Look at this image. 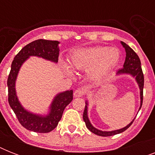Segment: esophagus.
<instances>
[{"label":"esophagus","mask_w":155,"mask_h":155,"mask_svg":"<svg viewBox=\"0 0 155 155\" xmlns=\"http://www.w3.org/2000/svg\"><path fill=\"white\" fill-rule=\"evenodd\" d=\"M84 94V92L83 91L82 89H80V88H78L74 92V97H83Z\"/></svg>","instance_id":"1"}]
</instances>
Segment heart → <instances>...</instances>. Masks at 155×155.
I'll use <instances>...</instances> for the list:
<instances>
[{"label": "heart", "instance_id": "heart-1", "mask_svg": "<svg viewBox=\"0 0 155 155\" xmlns=\"http://www.w3.org/2000/svg\"><path fill=\"white\" fill-rule=\"evenodd\" d=\"M120 59L117 48L108 47H94L75 51L70 57L71 67L79 71H89L90 77L98 80L114 68ZM67 72L71 71L67 69Z\"/></svg>", "mask_w": 155, "mask_h": 155}]
</instances>
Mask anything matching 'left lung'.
Returning <instances> with one entry per match:
<instances>
[{"label": "left lung", "instance_id": "obj_1", "mask_svg": "<svg viewBox=\"0 0 155 155\" xmlns=\"http://www.w3.org/2000/svg\"><path fill=\"white\" fill-rule=\"evenodd\" d=\"M121 44H122V46L124 47V48L125 50L126 57H125V63H124V68L118 71L117 74H130L133 76H134L140 87V97H141V106H140V108H141L142 105V101H143V87H144V75H143V72H142L141 61H140V58L138 57V55L135 53L134 51L131 47H129L124 42H121ZM86 104H87L86 103ZM87 105H85L84 112V114H83V119L84 120L85 125H86L87 128L91 132L95 134L99 135V136H102V137L113 136V135L117 134H120V133L124 132L134 122V120H133L132 122L130 123L127 126H125V127L122 128L120 130H113V131H108V132L107 131H101V130H97V129L94 128L91 125V123H90L89 120H88V117H87Z\"/></svg>", "mask_w": 155, "mask_h": 155}]
</instances>
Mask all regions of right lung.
Returning a JSON list of instances; mask_svg holds the SVG:
<instances>
[{
    "mask_svg": "<svg viewBox=\"0 0 155 155\" xmlns=\"http://www.w3.org/2000/svg\"><path fill=\"white\" fill-rule=\"evenodd\" d=\"M58 43L59 42L58 41L35 40L23 47L14 57L12 62L10 72L7 80L8 104L21 125L26 130L34 132L49 133L58 125V121L62 118L63 111L67 105L72 101L73 91H66L57 95L51 106V113L47 117H41L29 113L20 104L16 95V78L21 66L29 56H38L57 63L59 54Z\"/></svg>",
    "mask_w": 155,
    "mask_h": 155,
    "instance_id": "1",
    "label": "right lung"
}]
</instances>
